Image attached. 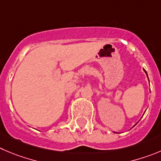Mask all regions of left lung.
Instances as JSON below:
<instances>
[{"label": "left lung", "instance_id": "8db88e82", "mask_svg": "<svg viewBox=\"0 0 161 161\" xmlns=\"http://www.w3.org/2000/svg\"><path fill=\"white\" fill-rule=\"evenodd\" d=\"M144 70H145V74H146V75H147V77H148V74H147V72H146V70H145V69H144ZM148 81H149V80H148Z\"/></svg>", "mask_w": 161, "mask_h": 161}]
</instances>
